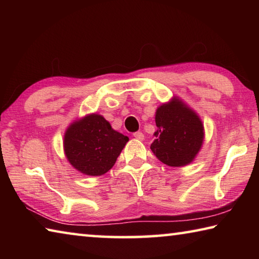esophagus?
Segmentation results:
<instances>
[{"instance_id": "obj_1", "label": "esophagus", "mask_w": 259, "mask_h": 259, "mask_svg": "<svg viewBox=\"0 0 259 259\" xmlns=\"http://www.w3.org/2000/svg\"><path fill=\"white\" fill-rule=\"evenodd\" d=\"M134 137L136 139H138V140H143L144 139V134L142 133V131H137V133L134 134Z\"/></svg>"}]
</instances>
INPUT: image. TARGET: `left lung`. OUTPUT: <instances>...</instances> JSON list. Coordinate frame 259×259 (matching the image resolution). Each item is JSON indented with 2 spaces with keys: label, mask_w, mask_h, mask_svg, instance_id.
I'll return each mask as SVG.
<instances>
[{
  "label": "left lung",
  "mask_w": 259,
  "mask_h": 259,
  "mask_svg": "<svg viewBox=\"0 0 259 259\" xmlns=\"http://www.w3.org/2000/svg\"><path fill=\"white\" fill-rule=\"evenodd\" d=\"M155 139L151 144L154 155L170 166L186 165L202 146L203 124L196 114L175 99L157 108Z\"/></svg>",
  "instance_id": "1"
}]
</instances>
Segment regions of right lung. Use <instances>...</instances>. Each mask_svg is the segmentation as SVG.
Here are the masks:
<instances>
[{
	"label": "right lung",
	"instance_id": "add662e5",
	"mask_svg": "<svg viewBox=\"0 0 259 259\" xmlns=\"http://www.w3.org/2000/svg\"><path fill=\"white\" fill-rule=\"evenodd\" d=\"M129 138L113 130L98 114L74 122L64 138V150L74 168L88 176H102L115 164Z\"/></svg>",
	"mask_w": 259,
	"mask_h": 259
}]
</instances>
